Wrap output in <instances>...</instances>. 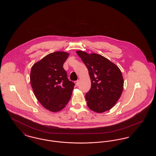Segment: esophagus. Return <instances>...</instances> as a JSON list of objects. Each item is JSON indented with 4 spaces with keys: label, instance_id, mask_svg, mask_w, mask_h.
Wrapping results in <instances>:
<instances>
[{
    "label": "esophagus",
    "instance_id": "34e87169",
    "mask_svg": "<svg viewBox=\"0 0 156 156\" xmlns=\"http://www.w3.org/2000/svg\"><path fill=\"white\" fill-rule=\"evenodd\" d=\"M75 85L76 87H78L79 85V81H76L75 82Z\"/></svg>",
    "mask_w": 156,
    "mask_h": 156
}]
</instances>
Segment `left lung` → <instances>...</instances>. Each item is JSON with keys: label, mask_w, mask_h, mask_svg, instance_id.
<instances>
[{"label": "left lung", "mask_w": 156, "mask_h": 156, "mask_svg": "<svg viewBox=\"0 0 156 156\" xmlns=\"http://www.w3.org/2000/svg\"><path fill=\"white\" fill-rule=\"evenodd\" d=\"M88 70L91 88L85 99L89 109L97 113L110 110L122 95L124 80L119 67L96 53L76 51Z\"/></svg>", "instance_id": "1"}]
</instances>
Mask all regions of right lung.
<instances>
[{
	"label": "right lung",
	"instance_id": "obj_1",
	"mask_svg": "<svg viewBox=\"0 0 156 156\" xmlns=\"http://www.w3.org/2000/svg\"><path fill=\"white\" fill-rule=\"evenodd\" d=\"M69 54L55 51L33 64L30 83L38 102L46 109L56 112L65 108L69 101L74 83L68 80L63 64Z\"/></svg>",
	"mask_w": 156,
	"mask_h": 156
}]
</instances>
